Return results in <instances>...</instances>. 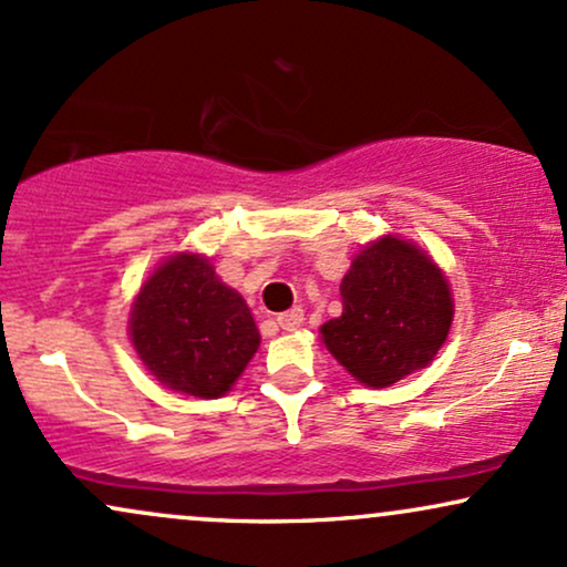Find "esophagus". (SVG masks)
<instances>
[{
    "label": "esophagus",
    "mask_w": 567,
    "mask_h": 567,
    "mask_svg": "<svg viewBox=\"0 0 567 567\" xmlns=\"http://www.w3.org/2000/svg\"><path fill=\"white\" fill-rule=\"evenodd\" d=\"M277 324L282 330H298L303 324V309L301 306H296V309L285 311V315L277 317Z\"/></svg>",
    "instance_id": "esophagus-1"
}]
</instances>
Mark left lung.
Instances as JSON below:
<instances>
[{
  "label": "left lung",
  "mask_w": 567,
  "mask_h": 567,
  "mask_svg": "<svg viewBox=\"0 0 567 567\" xmlns=\"http://www.w3.org/2000/svg\"><path fill=\"white\" fill-rule=\"evenodd\" d=\"M343 311L320 328L324 347L365 386L383 389L434 360L453 322L451 285L408 239H375L341 282Z\"/></svg>",
  "instance_id": "1"
}]
</instances>
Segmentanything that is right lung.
Wrapping results in <instances>:
<instances>
[{"label": "right lung", "instance_id": "right-lung-1", "mask_svg": "<svg viewBox=\"0 0 567 567\" xmlns=\"http://www.w3.org/2000/svg\"><path fill=\"white\" fill-rule=\"evenodd\" d=\"M127 324L148 373L199 400L229 392L261 343L250 306L199 252H178L157 266Z\"/></svg>", "mask_w": 567, "mask_h": 567}]
</instances>
